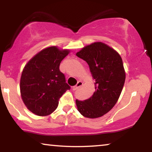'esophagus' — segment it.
<instances>
[{
    "instance_id": "obj_1",
    "label": "esophagus",
    "mask_w": 152,
    "mask_h": 152,
    "mask_svg": "<svg viewBox=\"0 0 152 152\" xmlns=\"http://www.w3.org/2000/svg\"><path fill=\"white\" fill-rule=\"evenodd\" d=\"M83 85V83L81 82V81H79V82H77V85H75V86H74L73 87H72V90L73 91H76L77 90L78 88H80L81 86H82Z\"/></svg>"
}]
</instances>
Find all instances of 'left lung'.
<instances>
[{
	"mask_svg": "<svg viewBox=\"0 0 152 152\" xmlns=\"http://www.w3.org/2000/svg\"><path fill=\"white\" fill-rule=\"evenodd\" d=\"M76 55L87 62L95 80L92 96L84 101L76 99L78 111L86 118L101 117L114 107L123 88L125 72L122 58L101 42L87 45Z\"/></svg>",
	"mask_w": 152,
	"mask_h": 152,
	"instance_id": "8db88e82",
	"label": "left lung"
}]
</instances>
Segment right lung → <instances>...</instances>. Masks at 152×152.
<instances>
[{"mask_svg": "<svg viewBox=\"0 0 152 152\" xmlns=\"http://www.w3.org/2000/svg\"><path fill=\"white\" fill-rule=\"evenodd\" d=\"M69 50L47 48L31 59L23 70L20 90L27 108L37 115H50L57 109L59 100L70 86L59 65Z\"/></svg>", "mask_w": 152, "mask_h": 152, "instance_id": "right-lung-1", "label": "right lung"}]
</instances>
